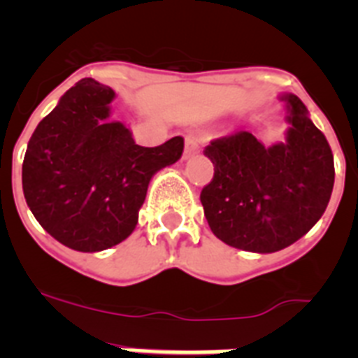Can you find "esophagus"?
<instances>
[{"instance_id":"obj_1","label":"esophagus","mask_w":358,"mask_h":358,"mask_svg":"<svg viewBox=\"0 0 358 358\" xmlns=\"http://www.w3.org/2000/svg\"><path fill=\"white\" fill-rule=\"evenodd\" d=\"M201 150V143L199 140L195 138L194 134H188L186 136V143H185V159H188L189 156H194L197 152Z\"/></svg>"}]
</instances>
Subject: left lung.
I'll return each instance as SVG.
<instances>
[{
	"mask_svg": "<svg viewBox=\"0 0 358 358\" xmlns=\"http://www.w3.org/2000/svg\"><path fill=\"white\" fill-rule=\"evenodd\" d=\"M290 123L285 143L265 147L251 132L204 148L215 166L201 192L211 231L231 248L276 252L306 235L334 189V154L296 94H280Z\"/></svg>",
	"mask_w": 358,
	"mask_h": 358,
	"instance_id": "1",
	"label": "left lung"
}]
</instances>
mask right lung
Segmentation results:
<instances>
[{"instance_id":"obj_1","label":"right lung","mask_w":358,"mask_h":358,"mask_svg":"<svg viewBox=\"0 0 358 358\" xmlns=\"http://www.w3.org/2000/svg\"><path fill=\"white\" fill-rule=\"evenodd\" d=\"M115 91L82 78L41 120L23 161V194L37 222L69 249L96 252L134 231L154 173L182 156L176 136L159 147L136 145L110 122Z\"/></svg>"}]
</instances>
